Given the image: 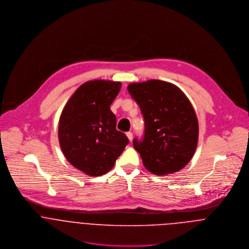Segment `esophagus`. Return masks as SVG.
<instances>
[{
  "label": "esophagus",
  "instance_id": "obj_1",
  "mask_svg": "<svg viewBox=\"0 0 249 249\" xmlns=\"http://www.w3.org/2000/svg\"><path fill=\"white\" fill-rule=\"evenodd\" d=\"M126 136H127L128 140L131 142V141H132V139H133V134H132V132H130V131L126 132Z\"/></svg>",
  "mask_w": 249,
  "mask_h": 249
}]
</instances>
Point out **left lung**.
<instances>
[{
	"mask_svg": "<svg viewBox=\"0 0 249 249\" xmlns=\"http://www.w3.org/2000/svg\"><path fill=\"white\" fill-rule=\"evenodd\" d=\"M127 90L144 119L142 141L133 140L144 168L156 176L183 169L198 142V121L189 99L177 85L158 79L130 83Z\"/></svg>",
	"mask_w": 249,
	"mask_h": 249,
	"instance_id": "1",
	"label": "left lung"
}]
</instances>
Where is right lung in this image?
<instances>
[{
    "label": "right lung",
    "mask_w": 249,
    "mask_h": 249,
    "mask_svg": "<svg viewBox=\"0 0 249 249\" xmlns=\"http://www.w3.org/2000/svg\"><path fill=\"white\" fill-rule=\"evenodd\" d=\"M121 86L120 81L89 80L75 90L61 112V150L71 166L87 176L106 175L129 142L116 129V116L110 109Z\"/></svg>",
    "instance_id": "1"
}]
</instances>
